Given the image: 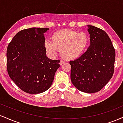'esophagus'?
<instances>
[{
	"instance_id": "esophagus-1",
	"label": "esophagus",
	"mask_w": 123,
	"mask_h": 123,
	"mask_svg": "<svg viewBox=\"0 0 123 123\" xmlns=\"http://www.w3.org/2000/svg\"><path fill=\"white\" fill-rule=\"evenodd\" d=\"M65 63V61H62V60H61L60 61V64L61 65H62L63 64H64Z\"/></svg>"
}]
</instances>
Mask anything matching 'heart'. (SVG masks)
I'll use <instances>...</instances> for the list:
<instances>
[{"instance_id":"obj_1","label":"heart","mask_w":123,"mask_h":123,"mask_svg":"<svg viewBox=\"0 0 123 123\" xmlns=\"http://www.w3.org/2000/svg\"><path fill=\"white\" fill-rule=\"evenodd\" d=\"M50 39L51 42L46 41L44 43L46 53L54 57L57 50H60L61 55L66 60H73L81 57L90 42L88 34L70 29L57 31L51 35Z\"/></svg>"}]
</instances>
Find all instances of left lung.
Instances as JSON below:
<instances>
[{
    "label": "left lung",
    "instance_id": "1",
    "mask_svg": "<svg viewBox=\"0 0 123 123\" xmlns=\"http://www.w3.org/2000/svg\"><path fill=\"white\" fill-rule=\"evenodd\" d=\"M88 26L89 47L81 57L69 63L73 85L81 92L93 93L104 88L112 77L116 55L107 34L95 26Z\"/></svg>",
    "mask_w": 123,
    "mask_h": 123
}]
</instances>
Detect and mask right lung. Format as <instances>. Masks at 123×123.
<instances>
[{"label": "right lung", "instance_id": "add662e5", "mask_svg": "<svg viewBox=\"0 0 123 123\" xmlns=\"http://www.w3.org/2000/svg\"><path fill=\"white\" fill-rule=\"evenodd\" d=\"M48 28L22 30L14 37L7 50V72L22 91L30 94L44 92L51 86L60 60L46 56L44 34Z\"/></svg>", "mask_w": 123, "mask_h": 123}]
</instances>
